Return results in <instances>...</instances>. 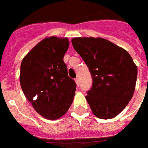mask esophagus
I'll return each mask as SVG.
<instances>
[{
  "instance_id": "esophagus-1",
  "label": "esophagus",
  "mask_w": 148,
  "mask_h": 148,
  "mask_svg": "<svg viewBox=\"0 0 148 148\" xmlns=\"http://www.w3.org/2000/svg\"><path fill=\"white\" fill-rule=\"evenodd\" d=\"M75 83H76V85H77V86H79V78H76V79H75Z\"/></svg>"
}]
</instances>
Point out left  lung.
<instances>
[{"instance_id":"obj_1","label":"left lung","mask_w":148,"mask_h":148,"mask_svg":"<svg viewBox=\"0 0 148 148\" xmlns=\"http://www.w3.org/2000/svg\"><path fill=\"white\" fill-rule=\"evenodd\" d=\"M74 49L88 66L92 85L86 99L100 119L117 116L132 99L138 68L125 49L102 38L77 37Z\"/></svg>"}]
</instances>
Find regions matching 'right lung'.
Returning <instances> with one entry per match:
<instances>
[{"mask_svg":"<svg viewBox=\"0 0 148 148\" xmlns=\"http://www.w3.org/2000/svg\"><path fill=\"white\" fill-rule=\"evenodd\" d=\"M68 47L67 38H46L21 62L22 90L34 109L49 120L60 119L66 113L76 90V84L68 75L63 61Z\"/></svg>","mask_w":148,"mask_h":148,"instance_id":"obj_1","label":"right lung"}]
</instances>
